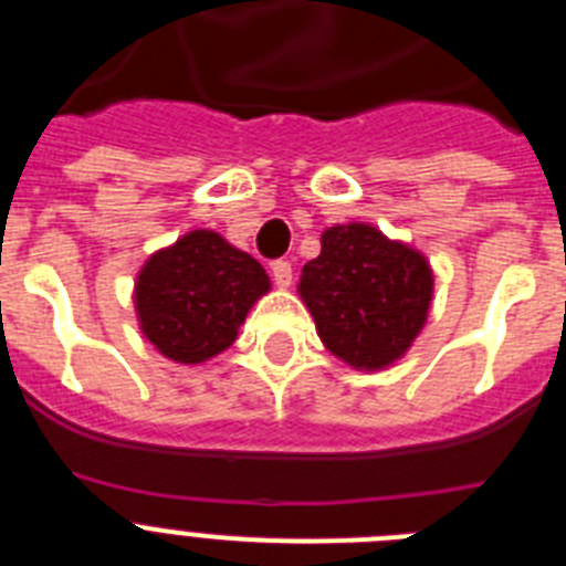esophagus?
<instances>
[{
  "instance_id": "1",
  "label": "esophagus",
  "mask_w": 566,
  "mask_h": 566,
  "mask_svg": "<svg viewBox=\"0 0 566 566\" xmlns=\"http://www.w3.org/2000/svg\"><path fill=\"white\" fill-rule=\"evenodd\" d=\"M272 277L280 289L292 286V263L289 260H274L272 263Z\"/></svg>"
}]
</instances>
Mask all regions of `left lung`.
Masks as SVG:
<instances>
[{
  "mask_svg": "<svg viewBox=\"0 0 566 566\" xmlns=\"http://www.w3.org/2000/svg\"><path fill=\"white\" fill-rule=\"evenodd\" d=\"M303 266L300 297L319 339L354 368H385L411 348L431 308L433 274L411 247L365 223L332 227Z\"/></svg>",
  "mask_w": 566,
  "mask_h": 566,
  "instance_id": "8db88e82",
  "label": "left lung"
}]
</instances>
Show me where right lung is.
Listing matches in <instances>:
<instances>
[{
  "mask_svg": "<svg viewBox=\"0 0 566 566\" xmlns=\"http://www.w3.org/2000/svg\"><path fill=\"white\" fill-rule=\"evenodd\" d=\"M269 274L252 254L209 229L184 234L147 260L135 283V312L149 343L175 363H203L234 343Z\"/></svg>",
  "mask_w": 566,
  "mask_h": 566,
  "instance_id": "right-lung-1",
  "label": "right lung"
}]
</instances>
